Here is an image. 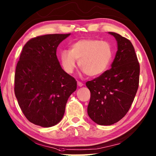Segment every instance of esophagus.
Here are the masks:
<instances>
[{
  "label": "esophagus",
  "mask_w": 156,
  "mask_h": 156,
  "mask_svg": "<svg viewBox=\"0 0 156 156\" xmlns=\"http://www.w3.org/2000/svg\"><path fill=\"white\" fill-rule=\"evenodd\" d=\"M77 84H78V87H83L84 85L83 83H81V82H79V81L77 82Z\"/></svg>",
  "instance_id": "esophagus-1"
}]
</instances>
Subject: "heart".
Returning <instances> with one entry per match:
<instances>
[{
  "label": "heart",
  "mask_w": 156,
  "mask_h": 156,
  "mask_svg": "<svg viewBox=\"0 0 156 156\" xmlns=\"http://www.w3.org/2000/svg\"><path fill=\"white\" fill-rule=\"evenodd\" d=\"M113 56L112 48L106 41L95 39H83L73 43L71 49L64 50L60 55L62 67L72 73L78 66L90 77L102 74L108 68Z\"/></svg>",
  "instance_id": "obj_1"
}]
</instances>
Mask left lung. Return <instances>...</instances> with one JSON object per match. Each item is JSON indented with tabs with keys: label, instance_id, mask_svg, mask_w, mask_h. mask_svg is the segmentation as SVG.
Masks as SVG:
<instances>
[{
	"label": "left lung",
	"instance_id": "1",
	"mask_svg": "<svg viewBox=\"0 0 156 156\" xmlns=\"http://www.w3.org/2000/svg\"><path fill=\"white\" fill-rule=\"evenodd\" d=\"M108 33L117 42L111 68L86 83L90 92L88 115L101 126L112 125L127 114L139 83L140 66L131 41L119 34Z\"/></svg>",
	"mask_w": 156,
	"mask_h": 156
}]
</instances>
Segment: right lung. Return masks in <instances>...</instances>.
<instances>
[{
	"instance_id": "1",
	"label": "right lung",
	"mask_w": 156,
	"mask_h": 156,
	"mask_svg": "<svg viewBox=\"0 0 156 156\" xmlns=\"http://www.w3.org/2000/svg\"><path fill=\"white\" fill-rule=\"evenodd\" d=\"M69 34H50L33 38L23 47L17 63L14 92L30 122L54 126L63 118L67 100L77 83L62 69L57 47Z\"/></svg>"
}]
</instances>
